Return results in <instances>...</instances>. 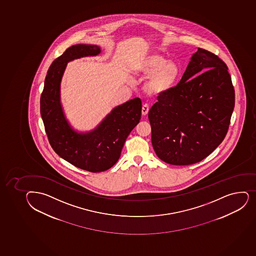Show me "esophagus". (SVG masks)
Returning a JSON list of instances; mask_svg holds the SVG:
<instances>
[{
  "instance_id": "34e87169",
  "label": "esophagus",
  "mask_w": 256,
  "mask_h": 256,
  "mask_svg": "<svg viewBox=\"0 0 256 256\" xmlns=\"http://www.w3.org/2000/svg\"><path fill=\"white\" fill-rule=\"evenodd\" d=\"M148 110H150V106L147 103H144V105H142V115H147L148 112Z\"/></svg>"
}]
</instances>
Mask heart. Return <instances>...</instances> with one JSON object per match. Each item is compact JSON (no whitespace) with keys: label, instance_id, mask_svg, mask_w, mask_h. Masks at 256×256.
Masks as SVG:
<instances>
[{"label":"heart","instance_id":"1","mask_svg":"<svg viewBox=\"0 0 256 256\" xmlns=\"http://www.w3.org/2000/svg\"><path fill=\"white\" fill-rule=\"evenodd\" d=\"M135 72L150 77L146 89L153 94H164L173 89L180 76V68L176 62L151 54L142 56L134 66Z\"/></svg>","mask_w":256,"mask_h":256}]
</instances>
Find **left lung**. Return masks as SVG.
<instances>
[{
  "label": "left lung",
  "mask_w": 256,
  "mask_h": 256,
  "mask_svg": "<svg viewBox=\"0 0 256 256\" xmlns=\"http://www.w3.org/2000/svg\"><path fill=\"white\" fill-rule=\"evenodd\" d=\"M228 66L198 48L177 86L158 96L148 112L158 158L174 166L198 163L227 134L235 103Z\"/></svg>",
  "instance_id": "left-lung-1"
}]
</instances>
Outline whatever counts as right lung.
Returning <instances> with one entry per match:
<instances>
[{"label":"right lung","instance_id":"add662e5","mask_svg":"<svg viewBox=\"0 0 256 256\" xmlns=\"http://www.w3.org/2000/svg\"><path fill=\"white\" fill-rule=\"evenodd\" d=\"M96 45L68 48L51 64L40 98V114L51 147L76 167L96 173L110 169L118 160L126 138L140 122L142 102L134 98L114 108L96 130L80 134L68 126L60 102V86L68 61L100 53Z\"/></svg>","mask_w":256,"mask_h":256}]
</instances>
